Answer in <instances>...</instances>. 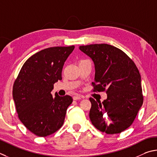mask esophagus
I'll return each instance as SVG.
<instances>
[{
  "instance_id": "34e87169",
  "label": "esophagus",
  "mask_w": 157,
  "mask_h": 157,
  "mask_svg": "<svg viewBox=\"0 0 157 157\" xmlns=\"http://www.w3.org/2000/svg\"><path fill=\"white\" fill-rule=\"evenodd\" d=\"M82 98H83V96H81V95H79V94H77V95L74 96V97H73V99H74V100H75V101H76V100L81 99Z\"/></svg>"
}]
</instances>
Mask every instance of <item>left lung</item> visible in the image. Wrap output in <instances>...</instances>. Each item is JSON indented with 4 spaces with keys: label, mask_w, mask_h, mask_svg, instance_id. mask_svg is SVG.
Wrapping results in <instances>:
<instances>
[{
    "label": "left lung",
    "mask_w": 157,
    "mask_h": 157,
    "mask_svg": "<svg viewBox=\"0 0 157 157\" xmlns=\"http://www.w3.org/2000/svg\"><path fill=\"white\" fill-rule=\"evenodd\" d=\"M95 68L94 91H105L102 103L90 98V119L98 130L121 133L133 123L142 106L141 78L136 65L122 50L108 44L79 47Z\"/></svg>",
    "instance_id": "obj_1"
}]
</instances>
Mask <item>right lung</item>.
Here are the masks:
<instances>
[{
	"label": "right lung",
	"instance_id": "obj_1",
	"mask_svg": "<svg viewBox=\"0 0 157 157\" xmlns=\"http://www.w3.org/2000/svg\"><path fill=\"white\" fill-rule=\"evenodd\" d=\"M74 46L44 49L24 63L13 86V99L19 119L36 136L45 137L56 132L64 123L72 103L70 96L51 94L54 84L62 79L65 60Z\"/></svg>",
	"mask_w": 157,
	"mask_h": 157
}]
</instances>
